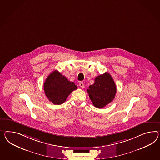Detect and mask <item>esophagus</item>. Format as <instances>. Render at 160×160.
Here are the masks:
<instances>
[{
	"label": "esophagus",
	"mask_w": 160,
	"mask_h": 160,
	"mask_svg": "<svg viewBox=\"0 0 160 160\" xmlns=\"http://www.w3.org/2000/svg\"><path fill=\"white\" fill-rule=\"evenodd\" d=\"M79 86H80L81 88H84V83H83V82H79Z\"/></svg>",
	"instance_id": "1"
}]
</instances>
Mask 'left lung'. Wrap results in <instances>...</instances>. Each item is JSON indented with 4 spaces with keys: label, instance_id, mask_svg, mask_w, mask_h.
Listing matches in <instances>:
<instances>
[{
    "label": "left lung",
    "instance_id": "8db88e82",
    "mask_svg": "<svg viewBox=\"0 0 160 160\" xmlns=\"http://www.w3.org/2000/svg\"><path fill=\"white\" fill-rule=\"evenodd\" d=\"M94 107L102 108L115 98L117 88L110 74L105 72L96 77L94 83L87 90Z\"/></svg>",
    "mask_w": 160,
    "mask_h": 160
}]
</instances>
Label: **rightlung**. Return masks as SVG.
I'll list each match as a JSON object with an SVG mask.
<instances>
[{"instance_id":"obj_1","label":"right lung","mask_w":160,"mask_h":160,"mask_svg":"<svg viewBox=\"0 0 160 160\" xmlns=\"http://www.w3.org/2000/svg\"><path fill=\"white\" fill-rule=\"evenodd\" d=\"M77 89V86L74 82L69 81L57 70L50 74L44 82V91L46 97L56 105L64 102L71 92Z\"/></svg>"}]
</instances>
